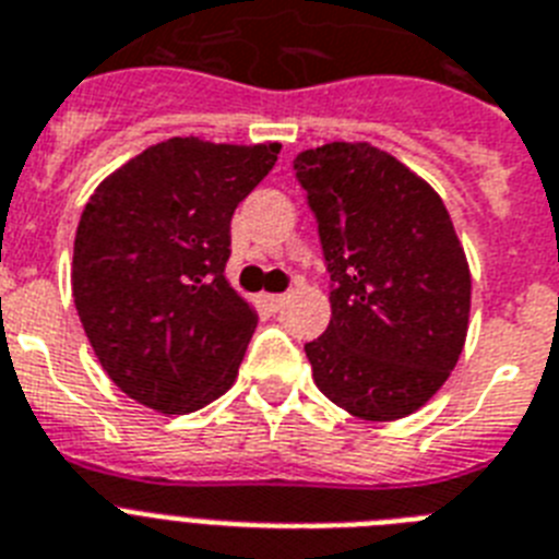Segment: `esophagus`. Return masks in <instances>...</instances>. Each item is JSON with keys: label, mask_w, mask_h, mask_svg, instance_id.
Here are the masks:
<instances>
[{"label": "esophagus", "mask_w": 559, "mask_h": 559, "mask_svg": "<svg viewBox=\"0 0 559 559\" xmlns=\"http://www.w3.org/2000/svg\"><path fill=\"white\" fill-rule=\"evenodd\" d=\"M284 301H287V295H264V304L272 309V312L284 307Z\"/></svg>", "instance_id": "obj_1"}]
</instances>
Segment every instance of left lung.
Masks as SVG:
<instances>
[{"label":"left lung","mask_w":559,"mask_h":559,"mask_svg":"<svg viewBox=\"0 0 559 559\" xmlns=\"http://www.w3.org/2000/svg\"><path fill=\"white\" fill-rule=\"evenodd\" d=\"M330 272V326L304 344L323 395L364 420L417 412L463 352L472 278L443 201L369 144L295 158Z\"/></svg>","instance_id":"obj_1"}]
</instances>
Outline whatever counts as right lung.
<instances>
[{
    "label": "right lung",
    "mask_w": 559,
    "mask_h": 559,
    "mask_svg": "<svg viewBox=\"0 0 559 559\" xmlns=\"http://www.w3.org/2000/svg\"><path fill=\"white\" fill-rule=\"evenodd\" d=\"M281 144L170 139L93 192L73 243V301L110 381L164 415L236 381L255 309L224 278L229 222Z\"/></svg>",
    "instance_id": "right-lung-1"
}]
</instances>
